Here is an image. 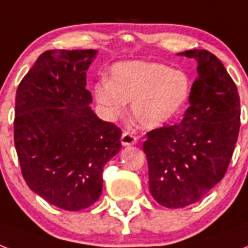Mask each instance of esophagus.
I'll return each instance as SVG.
<instances>
[{
	"instance_id": "34e87169",
	"label": "esophagus",
	"mask_w": 248,
	"mask_h": 248,
	"mask_svg": "<svg viewBox=\"0 0 248 248\" xmlns=\"http://www.w3.org/2000/svg\"><path fill=\"white\" fill-rule=\"evenodd\" d=\"M137 142V137L130 132H124L122 134V145L123 146H132Z\"/></svg>"
}]
</instances>
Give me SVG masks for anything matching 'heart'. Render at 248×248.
Returning <instances> with one entry per match:
<instances>
[{
    "label": "heart",
    "mask_w": 248,
    "mask_h": 248,
    "mask_svg": "<svg viewBox=\"0 0 248 248\" xmlns=\"http://www.w3.org/2000/svg\"><path fill=\"white\" fill-rule=\"evenodd\" d=\"M190 78L181 70L156 62H123L111 71V81L101 78L94 85V97L108 118L124 114L126 102L134 123L155 129L170 122L185 106Z\"/></svg>",
    "instance_id": "1"
}]
</instances>
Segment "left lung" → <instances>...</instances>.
<instances>
[{
	"instance_id": "obj_1",
	"label": "left lung",
	"mask_w": 248,
	"mask_h": 248,
	"mask_svg": "<svg viewBox=\"0 0 248 248\" xmlns=\"http://www.w3.org/2000/svg\"><path fill=\"white\" fill-rule=\"evenodd\" d=\"M178 55L198 63L189 108L181 122L150 130L143 142L150 193L167 208L193 204L221 181L241 126L239 94L220 59L207 50Z\"/></svg>"
}]
</instances>
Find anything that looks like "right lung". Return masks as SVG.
<instances>
[{"mask_svg":"<svg viewBox=\"0 0 248 248\" xmlns=\"http://www.w3.org/2000/svg\"><path fill=\"white\" fill-rule=\"evenodd\" d=\"M97 50H47L23 78L15 97L14 142L31 190L66 211L102 193L103 167L122 149V130L90 108L86 71Z\"/></svg>","mask_w":248,"mask_h":248,"instance_id":"add662e5","label":"right lung"}]
</instances>
